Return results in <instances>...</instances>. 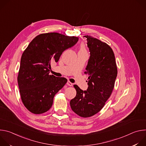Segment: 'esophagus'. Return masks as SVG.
I'll list each match as a JSON object with an SVG mask.
<instances>
[{
  "instance_id": "1",
  "label": "esophagus",
  "mask_w": 146,
  "mask_h": 146,
  "mask_svg": "<svg viewBox=\"0 0 146 146\" xmlns=\"http://www.w3.org/2000/svg\"><path fill=\"white\" fill-rule=\"evenodd\" d=\"M67 85L68 86H73V84H72V83L71 82H70L69 81H68V82H67Z\"/></svg>"
}]
</instances>
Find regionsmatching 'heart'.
I'll return each mask as SVG.
<instances>
[{"mask_svg": "<svg viewBox=\"0 0 146 146\" xmlns=\"http://www.w3.org/2000/svg\"><path fill=\"white\" fill-rule=\"evenodd\" d=\"M79 52L87 53V51H86V47H85L84 44H81L80 47V50H79Z\"/></svg>", "mask_w": 146, "mask_h": 146, "instance_id": "obj_1", "label": "heart"}]
</instances>
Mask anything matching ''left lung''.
I'll list each match as a JSON object with an SVG mask.
<instances>
[{"label":"left lung","mask_w":146,"mask_h":146,"mask_svg":"<svg viewBox=\"0 0 146 146\" xmlns=\"http://www.w3.org/2000/svg\"><path fill=\"white\" fill-rule=\"evenodd\" d=\"M90 57L86 74L88 75L87 91L74 85L76 96L70 102L72 110L78 115L87 118L99 112L110 98L117 75L115 56L106 43L91 36H84Z\"/></svg>","instance_id":"obj_1"}]
</instances>
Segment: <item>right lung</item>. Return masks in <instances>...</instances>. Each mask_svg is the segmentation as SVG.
Listing matches in <instances>:
<instances>
[{
	"label": "right lung",
	"instance_id": "add662e5",
	"mask_svg": "<svg viewBox=\"0 0 146 146\" xmlns=\"http://www.w3.org/2000/svg\"><path fill=\"white\" fill-rule=\"evenodd\" d=\"M78 40L77 37L55 32L41 33L24 50L17 81L21 100L30 112L40 114L51 108L54 96L68 80L50 75L51 64L57 62L62 52Z\"/></svg>",
	"mask_w": 146,
	"mask_h": 146
}]
</instances>
